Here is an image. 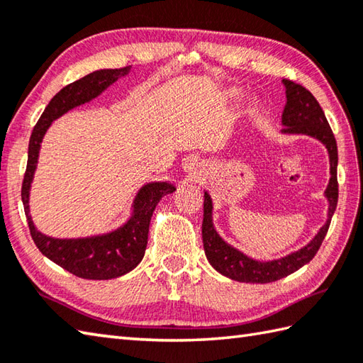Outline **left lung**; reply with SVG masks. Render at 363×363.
<instances>
[{"instance_id": "8db88e82", "label": "left lung", "mask_w": 363, "mask_h": 363, "mask_svg": "<svg viewBox=\"0 0 363 363\" xmlns=\"http://www.w3.org/2000/svg\"><path fill=\"white\" fill-rule=\"evenodd\" d=\"M285 95H287V104L282 112V125L285 126L282 133L285 134H306L317 138L328 148L329 162H330V181L325 191L329 201V213L326 225L320 229L313 240L301 248L299 251L290 254L287 257L272 260V262H259L245 256L243 252L237 251L229 246L217 234L212 225V199L209 194H204V218H203V243L207 260L217 269L218 273L225 274L230 279L238 282L250 284H268L279 281L282 277L295 273L303 265L309 264L318 252L320 246L325 240L328 229L330 225V218L335 212L338 201V182H337V164H338V151L337 142L323 112L321 106L317 99L306 87L299 84L284 79Z\"/></svg>"}]
</instances>
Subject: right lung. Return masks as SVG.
<instances>
[{"mask_svg": "<svg viewBox=\"0 0 363 363\" xmlns=\"http://www.w3.org/2000/svg\"><path fill=\"white\" fill-rule=\"evenodd\" d=\"M128 73L129 67L115 68V70H98L84 76L79 81L68 84L46 106L29 138L28 165L21 184V201L25 206L30 237L46 257L82 279H112V277L126 274L140 264L146 243H148L151 215L160 198L167 194H173L176 190L174 186L167 182L146 184L135 198L134 215L130 220L123 228L106 235L59 240V238H51L38 233L30 220L28 206L29 187L37 165L42 138L51 121L73 107L90 101L91 98L98 96L104 89L117 81L120 76Z\"/></svg>", "mask_w": 363, "mask_h": 363, "instance_id": "1", "label": "right lung"}]
</instances>
